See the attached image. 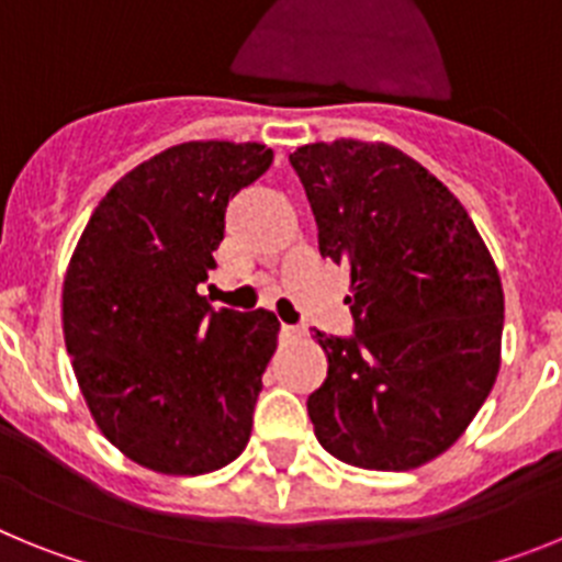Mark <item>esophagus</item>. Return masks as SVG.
<instances>
[{
  "instance_id": "34e87169",
  "label": "esophagus",
  "mask_w": 562,
  "mask_h": 562,
  "mask_svg": "<svg viewBox=\"0 0 562 562\" xmlns=\"http://www.w3.org/2000/svg\"><path fill=\"white\" fill-rule=\"evenodd\" d=\"M281 335L284 337H290V340H297V337H304L306 335V329L304 326H281Z\"/></svg>"
}]
</instances>
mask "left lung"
Returning a JSON list of instances; mask_svg holds the SVG:
<instances>
[{"label":"left lung","mask_w":562,"mask_h":562,"mask_svg":"<svg viewBox=\"0 0 562 562\" xmlns=\"http://www.w3.org/2000/svg\"><path fill=\"white\" fill-rule=\"evenodd\" d=\"M321 256L351 272L355 329L306 411L317 441L362 470H414L453 445L493 391L504 290L473 220L428 168L385 143L290 154Z\"/></svg>","instance_id":"obj_1"}]
</instances>
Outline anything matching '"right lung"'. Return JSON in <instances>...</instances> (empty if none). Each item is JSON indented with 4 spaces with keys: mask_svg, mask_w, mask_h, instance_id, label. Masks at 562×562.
<instances>
[{
    "mask_svg": "<svg viewBox=\"0 0 562 562\" xmlns=\"http://www.w3.org/2000/svg\"><path fill=\"white\" fill-rule=\"evenodd\" d=\"M261 143H182L101 200L64 278V342L101 434L137 464L202 475L247 448L278 346L267 310H213L227 202L270 168Z\"/></svg>",
    "mask_w": 562,
    "mask_h": 562,
    "instance_id": "obj_1",
    "label": "right lung"
}]
</instances>
